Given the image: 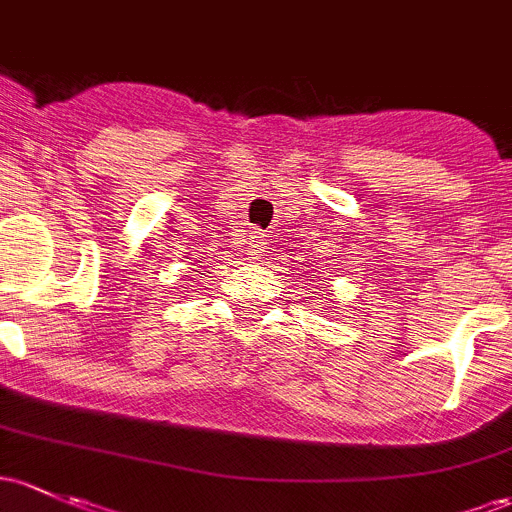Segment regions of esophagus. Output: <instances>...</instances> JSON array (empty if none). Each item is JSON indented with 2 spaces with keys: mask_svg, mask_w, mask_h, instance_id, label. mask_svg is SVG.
I'll return each instance as SVG.
<instances>
[{
  "mask_svg": "<svg viewBox=\"0 0 512 512\" xmlns=\"http://www.w3.org/2000/svg\"><path fill=\"white\" fill-rule=\"evenodd\" d=\"M250 247H247V250L252 252V255H260V252H265V235H260V233H252L250 235V243H247Z\"/></svg>",
  "mask_w": 512,
  "mask_h": 512,
  "instance_id": "1",
  "label": "esophagus"
}]
</instances>
